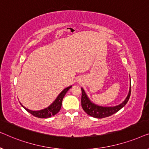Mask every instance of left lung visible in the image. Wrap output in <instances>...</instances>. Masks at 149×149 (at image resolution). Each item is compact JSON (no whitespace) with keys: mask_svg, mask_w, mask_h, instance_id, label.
<instances>
[{"mask_svg":"<svg viewBox=\"0 0 149 149\" xmlns=\"http://www.w3.org/2000/svg\"><path fill=\"white\" fill-rule=\"evenodd\" d=\"M81 91H82V95H81V106H82L83 109L86 113L87 115H89L91 117L98 118V119H102L109 117L113 114H115L121 110L129 100L130 94H131V84H130L129 93L127 97L121 104L119 105L115 106V107H101L97 104H95L93 103L84 91V89L81 88Z\"/></svg>","mask_w":149,"mask_h":149,"instance_id":"8db88e82","label":"left lung"}]
</instances>
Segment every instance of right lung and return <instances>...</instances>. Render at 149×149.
<instances>
[{
  "label": "right lung",
  "mask_w": 149,
  "mask_h": 149,
  "mask_svg": "<svg viewBox=\"0 0 149 149\" xmlns=\"http://www.w3.org/2000/svg\"><path fill=\"white\" fill-rule=\"evenodd\" d=\"M71 87H72V86H69L68 87H66V88H65L64 90L58 95V96L57 97V98L55 100V101L52 104L49 106L48 107L45 108V109L40 110V111H31V110L26 109V108L25 107H24L21 103L20 104H21L22 107H24L28 113L32 114V115H34V117L38 118L51 117H52V116L56 115V114L60 111L61 107H62L63 98H64V95L66 93L67 91H68Z\"/></svg>",
  "instance_id": "obj_1"
}]
</instances>
